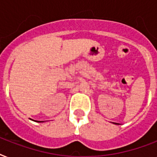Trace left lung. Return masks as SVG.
Returning <instances> with one entry per match:
<instances>
[{
	"label": "left lung",
	"mask_w": 157,
	"mask_h": 157,
	"mask_svg": "<svg viewBox=\"0 0 157 157\" xmlns=\"http://www.w3.org/2000/svg\"><path fill=\"white\" fill-rule=\"evenodd\" d=\"M113 124H118V123H115V122H114V123H113Z\"/></svg>",
	"instance_id": "obj_1"
}]
</instances>
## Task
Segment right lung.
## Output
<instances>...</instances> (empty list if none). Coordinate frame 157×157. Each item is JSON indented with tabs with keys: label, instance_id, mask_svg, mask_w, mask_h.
<instances>
[{
	"label": "right lung",
	"instance_id": "right-lung-1",
	"mask_svg": "<svg viewBox=\"0 0 157 157\" xmlns=\"http://www.w3.org/2000/svg\"><path fill=\"white\" fill-rule=\"evenodd\" d=\"M36 122H44V121H36Z\"/></svg>",
	"mask_w": 157,
	"mask_h": 157
}]
</instances>
